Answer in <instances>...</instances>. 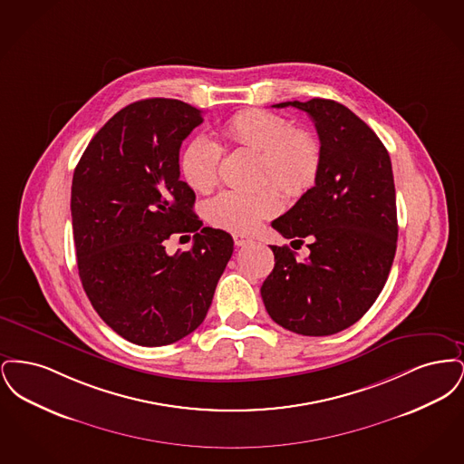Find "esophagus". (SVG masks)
Listing matches in <instances>:
<instances>
[{"label":"esophagus","mask_w":464,"mask_h":464,"mask_svg":"<svg viewBox=\"0 0 464 464\" xmlns=\"http://www.w3.org/2000/svg\"><path fill=\"white\" fill-rule=\"evenodd\" d=\"M233 240H235V245L237 246H245V245H248V243H252V238L248 237V235H233Z\"/></svg>","instance_id":"esophagus-1"}]
</instances>
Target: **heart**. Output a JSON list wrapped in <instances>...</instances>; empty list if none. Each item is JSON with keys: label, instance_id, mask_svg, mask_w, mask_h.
<instances>
[{"label": "heart", "instance_id": "obj_1", "mask_svg": "<svg viewBox=\"0 0 464 464\" xmlns=\"http://www.w3.org/2000/svg\"><path fill=\"white\" fill-rule=\"evenodd\" d=\"M229 142L261 153V180H273L290 197H301L316 184L322 170V144L314 133L292 129L287 118L261 110H246L224 125ZM222 148L208 135L188 140L179 156V170L197 191H210L219 179ZM275 186L257 191H222L207 203L208 221L229 231L248 233L282 210Z\"/></svg>", "mask_w": 464, "mask_h": 464}]
</instances>
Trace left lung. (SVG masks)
<instances>
[{"instance_id": "left-lung-1", "label": "left lung", "mask_w": 464, "mask_h": 464, "mask_svg": "<svg viewBox=\"0 0 464 464\" xmlns=\"http://www.w3.org/2000/svg\"><path fill=\"white\" fill-rule=\"evenodd\" d=\"M314 121L322 144L316 184L271 226L288 240L309 238L297 261L287 245H271L275 267L261 295L269 316L301 335L352 327L384 287L397 250V197L392 160L374 130L329 99L280 102ZM292 242V243H294Z\"/></svg>"}]
</instances>
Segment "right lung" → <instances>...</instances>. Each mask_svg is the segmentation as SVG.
I'll return each mask as SVG.
<instances>
[{
  "label": "right lung",
  "instance_id": "obj_1",
  "mask_svg": "<svg viewBox=\"0 0 464 464\" xmlns=\"http://www.w3.org/2000/svg\"><path fill=\"white\" fill-rule=\"evenodd\" d=\"M203 111L144 99L93 135L71 186L80 280L112 331L139 346L172 344L198 329L233 254L229 233L201 227L195 191L180 180L179 150ZM174 232L194 233L169 256Z\"/></svg>",
  "mask_w": 464,
  "mask_h": 464
}]
</instances>
